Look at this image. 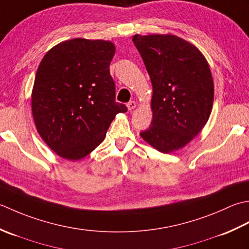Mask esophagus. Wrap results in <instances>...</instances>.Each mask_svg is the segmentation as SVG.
I'll use <instances>...</instances> for the list:
<instances>
[{"label": "esophagus", "mask_w": 249, "mask_h": 249, "mask_svg": "<svg viewBox=\"0 0 249 249\" xmlns=\"http://www.w3.org/2000/svg\"><path fill=\"white\" fill-rule=\"evenodd\" d=\"M126 107H128L129 110H133L136 107V102H134V101H131V102L126 104Z\"/></svg>", "instance_id": "esophagus-1"}]
</instances>
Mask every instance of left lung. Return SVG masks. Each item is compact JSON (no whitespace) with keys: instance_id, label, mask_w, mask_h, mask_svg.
Here are the masks:
<instances>
[{"instance_id":"obj_1","label":"left lung","mask_w":249,"mask_h":249,"mask_svg":"<svg viewBox=\"0 0 249 249\" xmlns=\"http://www.w3.org/2000/svg\"><path fill=\"white\" fill-rule=\"evenodd\" d=\"M153 85L151 124L141 138L160 153L178 150L200 133L214 102L210 65L194 44L172 34H135Z\"/></svg>"}]
</instances>
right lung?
Instances as JSON below:
<instances>
[{"instance_id":"obj_1","label":"right lung","mask_w":249,"mask_h":249,"mask_svg":"<svg viewBox=\"0 0 249 249\" xmlns=\"http://www.w3.org/2000/svg\"><path fill=\"white\" fill-rule=\"evenodd\" d=\"M109 40L73 38L48 50L38 65L31 94L40 138L63 159L77 161L105 139L125 105L115 101Z\"/></svg>"}]
</instances>
